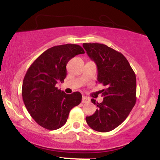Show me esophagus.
<instances>
[{"mask_svg":"<svg viewBox=\"0 0 160 160\" xmlns=\"http://www.w3.org/2000/svg\"><path fill=\"white\" fill-rule=\"evenodd\" d=\"M82 103H88V102H89V98H87V97H85L83 96L82 98Z\"/></svg>","mask_w":160,"mask_h":160,"instance_id":"esophagus-1","label":"esophagus"}]
</instances>
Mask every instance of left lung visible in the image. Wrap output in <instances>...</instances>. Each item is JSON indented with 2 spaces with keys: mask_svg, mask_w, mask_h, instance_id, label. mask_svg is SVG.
<instances>
[{
  "mask_svg": "<svg viewBox=\"0 0 160 160\" xmlns=\"http://www.w3.org/2000/svg\"><path fill=\"white\" fill-rule=\"evenodd\" d=\"M82 47L96 64L98 82L106 86L102 91V103L91 100L98 109L86 120L92 129L107 132L120 126L135 106L136 77L121 52L102 43H85Z\"/></svg>",
  "mask_w": 160,
  "mask_h": 160,
  "instance_id": "8db88e82",
  "label": "left lung"
}]
</instances>
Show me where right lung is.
<instances>
[{
    "label": "right lung",
    "instance_id": "add662e5",
    "mask_svg": "<svg viewBox=\"0 0 160 160\" xmlns=\"http://www.w3.org/2000/svg\"><path fill=\"white\" fill-rule=\"evenodd\" d=\"M84 52L77 44L55 46L42 53L28 69L22 89L23 102L42 127L49 130L61 128L67 122L70 111L81 102L80 92L66 94L56 84L64 82L69 60Z\"/></svg>",
    "mask_w": 160,
    "mask_h": 160
}]
</instances>
